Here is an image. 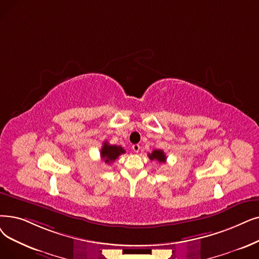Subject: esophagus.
Masks as SVG:
<instances>
[{
    "label": "esophagus",
    "mask_w": 259,
    "mask_h": 259,
    "mask_svg": "<svg viewBox=\"0 0 259 259\" xmlns=\"http://www.w3.org/2000/svg\"><path fill=\"white\" fill-rule=\"evenodd\" d=\"M140 149H141V146H140L139 144H136V145L132 146V150H133L134 152H139Z\"/></svg>",
    "instance_id": "1"
}]
</instances>
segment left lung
<instances>
[{"label": "left lung", "instance_id": "8db88e82", "mask_svg": "<svg viewBox=\"0 0 259 259\" xmlns=\"http://www.w3.org/2000/svg\"><path fill=\"white\" fill-rule=\"evenodd\" d=\"M148 156H149V159L152 160V161L155 160V161L160 162V163H165L166 162V155H165L163 150L155 149L151 153H149Z\"/></svg>", "mask_w": 259, "mask_h": 259}]
</instances>
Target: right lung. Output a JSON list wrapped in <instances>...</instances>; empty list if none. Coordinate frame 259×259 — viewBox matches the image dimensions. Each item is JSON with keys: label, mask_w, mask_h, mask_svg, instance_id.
<instances>
[{"label": "right lung", "mask_w": 259, "mask_h": 259, "mask_svg": "<svg viewBox=\"0 0 259 259\" xmlns=\"http://www.w3.org/2000/svg\"><path fill=\"white\" fill-rule=\"evenodd\" d=\"M125 149L120 146H116V145H110L107 141L104 143L102 150H100V157H102V160L105 161V163L110 164L112 162H114L117 157L125 153Z\"/></svg>", "instance_id": "1"}]
</instances>
